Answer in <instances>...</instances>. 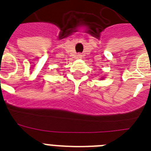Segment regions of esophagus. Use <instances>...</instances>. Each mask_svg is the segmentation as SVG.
I'll return each mask as SVG.
<instances>
[{"mask_svg":"<svg viewBox=\"0 0 151 151\" xmlns=\"http://www.w3.org/2000/svg\"><path fill=\"white\" fill-rule=\"evenodd\" d=\"M81 56H82V55H81V54H78V55H77V57H78V59H81Z\"/></svg>","mask_w":151,"mask_h":151,"instance_id":"1","label":"esophagus"}]
</instances>
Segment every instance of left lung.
Masks as SVG:
<instances>
[{"instance_id":"1","label":"left lung","mask_w":151,"mask_h":151,"mask_svg":"<svg viewBox=\"0 0 151 151\" xmlns=\"http://www.w3.org/2000/svg\"><path fill=\"white\" fill-rule=\"evenodd\" d=\"M101 79H103V78H101Z\"/></svg>"}]
</instances>
